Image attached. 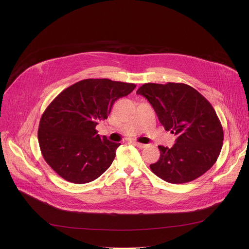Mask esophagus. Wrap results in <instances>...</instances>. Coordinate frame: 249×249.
Instances as JSON below:
<instances>
[{"mask_svg":"<svg viewBox=\"0 0 249 249\" xmlns=\"http://www.w3.org/2000/svg\"><path fill=\"white\" fill-rule=\"evenodd\" d=\"M132 143H133L135 146H137L138 148H140V149H144V148H146V147H147V145H145V144H142V143H139V142H136V141H132Z\"/></svg>","mask_w":249,"mask_h":249,"instance_id":"34e87169","label":"esophagus"}]
</instances>
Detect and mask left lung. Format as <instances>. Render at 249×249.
<instances>
[{
	"label": "left lung",
	"instance_id": "obj_1",
	"mask_svg": "<svg viewBox=\"0 0 249 249\" xmlns=\"http://www.w3.org/2000/svg\"><path fill=\"white\" fill-rule=\"evenodd\" d=\"M160 124L177 136L172 148L159 146L160 160L150 165L162 180L181 184L208 171L217 161L224 141L221 121L212 104L195 89L182 83L140 87Z\"/></svg>",
	"mask_w": 249,
	"mask_h": 249
}]
</instances>
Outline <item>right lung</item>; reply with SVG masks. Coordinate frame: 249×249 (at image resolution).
<instances>
[{"label": "right lung", "mask_w": 249, "mask_h": 249, "mask_svg": "<svg viewBox=\"0 0 249 249\" xmlns=\"http://www.w3.org/2000/svg\"><path fill=\"white\" fill-rule=\"evenodd\" d=\"M136 85L108 79H87L60 92L43 112L38 128L41 154L65 180L85 184L107 169L120 143L95 129L108 117L113 103Z\"/></svg>", "instance_id": "obj_1"}]
</instances>
